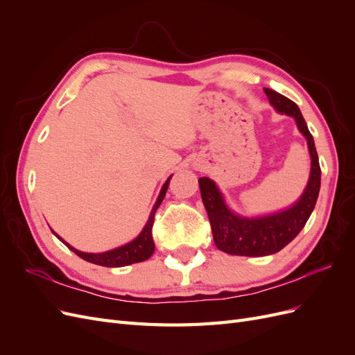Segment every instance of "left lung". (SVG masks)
Listing matches in <instances>:
<instances>
[{
    "mask_svg": "<svg viewBox=\"0 0 355 355\" xmlns=\"http://www.w3.org/2000/svg\"><path fill=\"white\" fill-rule=\"evenodd\" d=\"M274 110L293 116L299 132L304 135L311 157L308 184L292 206L263 216H240L228 207L218 185L209 178L198 179L201 198L211 225L213 240L219 250L237 256H268L280 252L302 231L313 213L320 192L321 170L313 135L309 133L297 105L271 89H263Z\"/></svg>",
    "mask_w": 355,
    "mask_h": 355,
    "instance_id": "left-lung-1",
    "label": "left lung"
}]
</instances>
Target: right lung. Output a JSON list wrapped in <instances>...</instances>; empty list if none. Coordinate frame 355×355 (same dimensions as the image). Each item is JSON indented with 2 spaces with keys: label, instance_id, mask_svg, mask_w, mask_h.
Returning <instances> with one entry per match:
<instances>
[{
  "label": "right lung",
  "instance_id": "1",
  "mask_svg": "<svg viewBox=\"0 0 355 355\" xmlns=\"http://www.w3.org/2000/svg\"><path fill=\"white\" fill-rule=\"evenodd\" d=\"M170 179L171 176L164 182L163 188H161L158 198L154 204V207L149 213V218L148 222L144 227L142 232L137 235L135 240H132L130 243H127L124 245L116 247V249L108 250V252H103V253H85V252H80L72 247L71 244H68L65 240L53 231V234L56 235V237L65 244L69 250H72L75 254H78L81 259L87 261L90 263H96V265H101V266H110V268H118V266H125V265H132V263H137V262H144L149 257L153 256L154 250H155V244L153 240V223H154V216H155V211L159 207L161 201L164 200V196L167 192L168 184H170Z\"/></svg>",
  "mask_w": 355,
  "mask_h": 355
}]
</instances>
